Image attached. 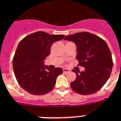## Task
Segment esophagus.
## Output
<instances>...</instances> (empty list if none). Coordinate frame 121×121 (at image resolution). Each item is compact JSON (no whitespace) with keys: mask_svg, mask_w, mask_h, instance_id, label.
Segmentation results:
<instances>
[{"mask_svg":"<svg viewBox=\"0 0 121 121\" xmlns=\"http://www.w3.org/2000/svg\"><path fill=\"white\" fill-rule=\"evenodd\" d=\"M63 73H69V72H70V70H68V69H63Z\"/></svg>","mask_w":121,"mask_h":121,"instance_id":"obj_1","label":"esophagus"}]
</instances>
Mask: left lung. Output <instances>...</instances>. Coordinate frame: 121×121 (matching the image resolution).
<instances>
[{"mask_svg": "<svg viewBox=\"0 0 121 121\" xmlns=\"http://www.w3.org/2000/svg\"><path fill=\"white\" fill-rule=\"evenodd\" d=\"M77 45V59L84 72L73 70L77 78L70 83L74 92L90 95L99 90L111 75L113 61L111 51L105 41L88 32L75 33L65 38Z\"/></svg>", "mask_w": 121, "mask_h": 121, "instance_id": "obj_1", "label": "left lung"}]
</instances>
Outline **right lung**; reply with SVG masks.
<instances>
[{
  "label": "right lung",
  "mask_w": 121,
  "mask_h": 121,
  "mask_svg": "<svg viewBox=\"0 0 121 121\" xmlns=\"http://www.w3.org/2000/svg\"><path fill=\"white\" fill-rule=\"evenodd\" d=\"M64 37V35H51L38 31L19 42L12 65L16 80L24 90L36 95H44L53 90L57 77L62 73L63 69H49L43 65L44 60L50 54L53 43Z\"/></svg>",
  "instance_id": "obj_1"
}]
</instances>
